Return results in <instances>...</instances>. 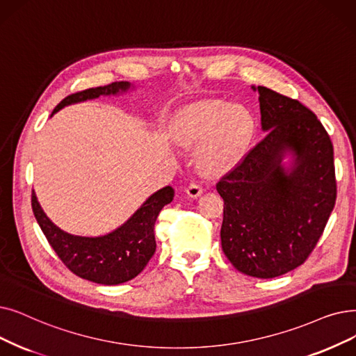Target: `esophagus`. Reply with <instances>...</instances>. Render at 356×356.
I'll use <instances>...</instances> for the list:
<instances>
[{
  "label": "esophagus",
  "mask_w": 356,
  "mask_h": 356,
  "mask_svg": "<svg viewBox=\"0 0 356 356\" xmlns=\"http://www.w3.org/2000/svg\"><path fill=\"white\" fill-rule=\"evenodd\" d=\"M204 192V186L200 184L199 181H192L189 186L186 188V193L191 196V197H197L200 193Z\"/></svg>",
  "instance_id": "34e87169"
}]
</instances>
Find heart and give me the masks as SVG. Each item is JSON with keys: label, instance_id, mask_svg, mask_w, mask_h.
Listing matches in <instances>:
<instances>
[{"label": "heart", "instance_id": "1", "mask_svg": "<svg viewBox=\"0 0 356 356\" xmlns=\"http://www.w3.org/2000/svg\"><path fill=\"white\" fill-rule=\"evenodd\" d=\"M252 132V119L241 106L224 100H202L181 109L172 123V135L183 147L200 144L197 157L215 172L233 164Z\"/></svg>", "mask_w": 356, "mask_h": 356}]
</instances>
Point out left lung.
Wrapping results in <instances>:
<instances>
[{"label":"left lung","instance_id":"left-lung-1","mask_svg":"<svg viewBox=\"0 0 356 356\" xmlns=\"http://www.w3.org/2000/svg\"><path fill=\"white\" fill-rule=\"evenodd\" d=\"M254 88V87H253ZM266 136L225 173L221 245L249 276H281L301 266L317 245L336 204L333 144L317 116L296 99L259 86ZM286 150L296 160L285 170Z\"/></svg>","mask_w":356,"mask_h":356}]
</instances>
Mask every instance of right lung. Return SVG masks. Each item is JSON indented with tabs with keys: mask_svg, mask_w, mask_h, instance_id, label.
I'll list each match as a JSON object with an SVG mask.
<instances>
[{
	"mask_svg": "<svg viewBox=\"0 0 356 356\" xmlns=\"http://www.w3.org/2000/svg\"><path fill=\"white\" fill-rule=\"evenodd\" d=\"M129 87V83L119 81L74 92L55 107L52 115L67 104L96 99L102 95H116ZM173 197L172 186L160 189L151 195L125 224L103 237L71 236L58 228L42 211L35 192H32V208L46 240L74 275L102 285H118L131 281L147 266L157 245L154 224L160 211L172 202Z\"/></svg>",
	"mask_w": 356,
	"mask_h": 356,
	"instance_id": "1",
	"label": "right lung"
}]
</instances>
